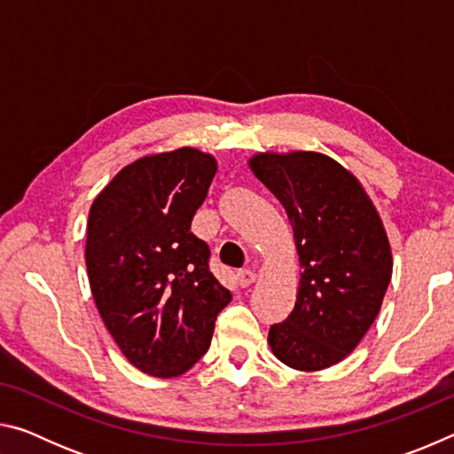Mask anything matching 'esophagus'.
Returning <instances> with one entry per match:
<instances>
[{
	"label": "esophagus",
	"instance_id": "1",
	"mask_svg": "<svg viewBox=\"0 0 454 454\" xmlns=\"http://www.w3.org/2000/svg\"><path fill=\"white\" fill-rule=\"evenodd\" d=\"M236 280H238V284H240L242 288H248L250 284L256 282V274L252 272V270H240V272L236 274Z\"/></svg>",
	"mask_w": 454,
	"mask_h": 454
}]
</instances>
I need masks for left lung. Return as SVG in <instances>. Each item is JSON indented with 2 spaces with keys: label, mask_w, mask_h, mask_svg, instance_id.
Returning a JSON list of instances; mask_svg holds the SVG:
<instances>
[{
  "label": "left lung",
  "mask_w": 454,
  "mask_h": 454,
  "mask_svg": "<svg viewBox=\"0 0 454 454\" xmlns=\"http://www.w3.org/2000/svg\"><path fill=\"white\" fill-rule=\"evenodd\" d=\"M248 164L286 210L302 270L294 310L268 344L290 368L322 371L356 348L380 310L393 276L387 232L358 180L325 153L266 152Z\"/></svg>",
  "instance_id": "1"
}]
</instances>
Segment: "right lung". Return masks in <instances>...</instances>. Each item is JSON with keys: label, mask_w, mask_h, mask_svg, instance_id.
Wrapping results in <instances>:
<instances>
[{"label": "right lung", "mask_w": 454, "mask_h": 454, "mask_svg": "<svg viewBox=\"0 0 454 454\" xmlns=\"http://www.w3.org/2000/svg\"><path fill=\"white\" fill-rule=\"evenodd\" d=\"M218 164L196 148L153 153L120 170L90 208L86 266L107 333L142 372L172 379L210 347L232 294L190 232Z\"/></svg>", "instance_id": "right-lung-1"}]
</instances>
